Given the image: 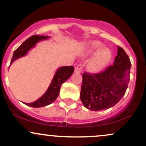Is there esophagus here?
<instances>
[{"label":"esophagus","instance_id":"obj_1","mask_svg":"<svg viewBox=\"0 0 146 146\" xmlns=\"http://www.w3.org/2000/svg\"><path fill=\"white\" fill-rule=\"evenodd\" d=\"M82 64H80L75 68V73H80L82 72Z\"/></svg>","mask_w":146,"mask_h":146}]
</instances>
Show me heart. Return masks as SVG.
<instances>
[{"label": "heart", "mask_w": 146, "mask_h": 146, "mask_svg": "<svg viewBox=\"0 0 146 146\" xmlns=\"http://www.w3.org/2000/svg\"><path fill=\"white\" fill-rule=\"evenodd\" d=\"M103 46L104 44L99 41L88 42L84 46L85 56L94 54L88 63V69L91 73H97L103 71L112 59L111 51Z\"/></svg>", "instance_id": "obj_1"}]
</instances>
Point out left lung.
<instances>
[{
	"instance_id": "obj_1",
	"label": "left lung",
	"mask_w": 146,
	"mask_h": 146,
	"mask_svg": "<svg viewBox=\"0 0 146 146\" xmlns=\"http://www.w3.org/2000/svg\"><path fill=\"white\" fill-rule=\"evenodd\" d=\"M113 66L97 74L84 73L80 99L86 108L93 111L108 109L123 98L130 81L131 62L121 47Z\"/></svg>"
}]
</instances>
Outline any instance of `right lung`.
Listing matches in <instances>:
<instances>
[{
  "label": "right lung",
  "mask_w": 146,
  "mask_h": 146,
  "mask_svg": "<svg viewBox=\"0 0 146 146\" xmlns=\"http://www.w3.org/2000/svg\"><path fill=\"white\" fill-rule=\"evenodd\" d=\"M48 38H49V36H37V35L30 37L29 38L26 40L17 49L15 50L10 65L14 62L15 60L26 56L28 51L34 47L38 42L47 40ZM73 71H74V67L73 66H62V67L58 68L53 76V80H52V82L50 84L48 89L45 92L44 94L32 103L24 104L29 106L33 107V108H40V107H43L51 104L56 100V98L59 95L62 84L71 76L73 73Z\"/></svg>",
  "instance_id": "1"
}]
</instances>
